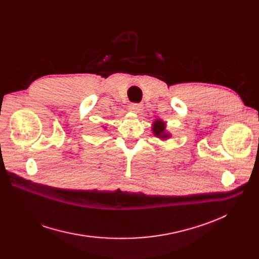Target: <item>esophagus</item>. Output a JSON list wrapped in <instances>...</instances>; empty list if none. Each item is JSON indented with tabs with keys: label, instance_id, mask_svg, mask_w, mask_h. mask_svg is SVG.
<instances>
[{
	"label": "esophagus",
	"instance_id": "34e87169",
	"mask_svg": "<svg viewBox=\"0 0 259 259\" xmlns=\"http://www.w3.org/2000/svg\"><path fill=\"white\" fill-rule=\"evenodd\" d=\"M129 109H130V111L133 113H142L144 107L142 104H131Z\"/></svg>",
	"mask_w": 259,
	"mask_h": 259
}]
</instances>
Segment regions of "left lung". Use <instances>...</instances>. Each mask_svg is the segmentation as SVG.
<instances>
[{"instance_id": "1", "label": "left lung", "mask_w": 259, "mask_h": 259, "mask_svg": "<svg viewBox=\"0 0 259 259\" xmlns=\"http://www.w3.org/2000/svg\"><path fill=\"white\" fill-rule=\"evenodd\" d=\"M152 131L156 138L160 140H168L171 134L166 129V122L162 119H155L152 124Z\"/></svg>"}]
</instances>
